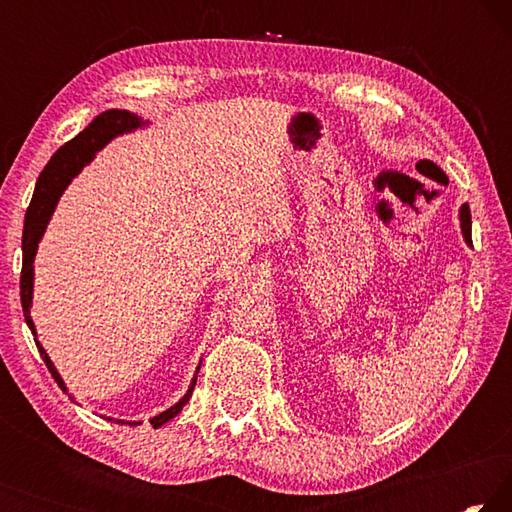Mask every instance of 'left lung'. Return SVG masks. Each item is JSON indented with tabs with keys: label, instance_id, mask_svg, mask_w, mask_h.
Listing matches in <instances>:
<instances>
[{
	"label": "left lung",
	"instance_id": "1",
	"mask_svg": "<svg viewBox=\"0 0 512 512\" xmlns=\"http://www.w3.org/2000/svg\"><path fill=\"white\" fill-rule=\"evenodd\" d=\"M458 219H461V232L467 246H472V214H470V205H461L458 210Z\"/></svg>",
	"mask_w": 512,
	"mask_h": 512
}]
</instances>
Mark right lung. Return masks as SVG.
Listing matches in <instances>:
<instances>
[{
	"label": "right lung",
	"mask_w": 512,
	"mask_h": 512,
	"mask_svg": "<svg viewBox=\"0 0 512 512\" xmlns=\"http://www.w3.org/2000/svg\"><path fill=\"white\" fill-rule=\"evenodd\" d=\"M151 121L142 119L140 115H135L131 110H119V108H110L106 112H101V115L94 117L88 126L83 128V131L74 137V140H69L67 144L60 146V149L51 155V160L47 162V167L42 169L38 183H36V192H33L31 198V205L27 210V219H24V232H22V277H20V298H22V311H24V320H27V325L31 329V334L36 336V345H38V352L42 361L47 363V368L51 372V377L56 379V384L60 386V391L69 395V400H74L72 393L67 391L63 377H60V372L56 370L54 361L49 359L47 350L42 348V343L38 341V332H36V325H33V318H31V305H33V259H36L38 253V244L42 235H45L47 225L51 221V214H54L56 205L60 201V196L67 189V185L72 183V178H76L81 173L83 167H88V164L97 158V153L103 149V146L110 144L115 137L119 135H126V133H133V131H140V128H146ZM198 370H201V363H198V368L194 372V379L192 384H189L187 393L180 397V400L169 406L167 411H162L158 415H153L151 424L155 429L162 427L164 422H169L171 418H176V415L183 411V406L189 402V397L194 393V386H196V375ZM112 420V418H106ZM117 424H142L140 420H117Z\"/></svg>",
	"instance_id": "add662e5"
}]
</instances>
